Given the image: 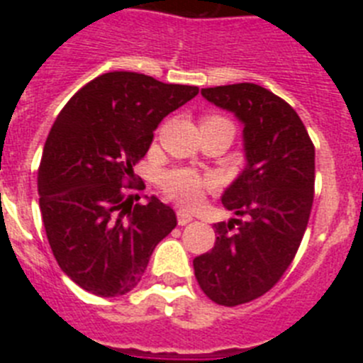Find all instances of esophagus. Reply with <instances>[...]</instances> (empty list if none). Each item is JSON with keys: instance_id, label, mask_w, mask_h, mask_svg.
<instances>
[{"instance_id": "esophagus-1", "label": "esophagus", "mask_w": 363, "mask_h": 363, "mask_svg": "<svg viewBox=\"0 0 363 363\" xmlns=\"http://www.w3.org/2000/svg\"><path fill=\"white\" fill-rule=\"evenodd\" d=\"M178 225H187V223H191L192 220H194V218H192V214L191 213H187V211L185 209H178Z\"/></svg>"}]
</instances>
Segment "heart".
I'll use <instances>...</instances> for the list:
<instances>
[{
    "label": "heart",
    "mask_w": 363,
    "mask_h": 363,
    "mask_svg": "<svg viewBox=\"0 0 363 363\" xmlns=\"http://www.w3.org/2000/svg\"><path fill=\"white\" fill-rule=\"evenodd\" d=\"M209 121H225L223 118H207ZM229 123V121H227ZM163 191L184 205H196L203 196L205 189L211 187V179L203 178L198 172L189 171V169H174L169 171L162 179Z\"/></svg>",
    "instance_id": "1"
}]
</instances>
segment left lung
I'll return each instance as SVG.
<instances>
[{"label":"left lung","mask_w":363,"mask_h":363,"mask_svg":"<svg viewBox=\"0 0 363 363\" xmlns=\"http://www.w3.org/2000/svg\"><path fill=\"white\" fill-rule=\"evenodd\" d=\"M201 96L243 123L245 169L221 196L238 218L214 223V247L192 262L201 291L234 307L274 287L296 255L313 207L314 145L296 111L264 86L234 83Z\"/></svg>","instance_id":"obj_1"}]
</instances>
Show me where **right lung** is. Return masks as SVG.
I'll list each match as a JSON object with an SVG mask.
<instances>
[{
	"mask_svg": "<svg viewBox=\"0 0 363 363\" xmlns=\"http://www.w3.org/2000/svg\"><path fill=\"white\" fill-rule=\"evenodd\" d=\"M198 94L138 72H107L82 86L57 114L43 147L38 192L57 265L96 296H121L145 272L154 247L176 227L156 196L134 203L123 185L160 121Z\"/></svg>",
	"mask_w": 363,
	"mask_h": 363,
	"instance_id": "right-lung-1",
	"label": "right lung"
}]
</instances>
